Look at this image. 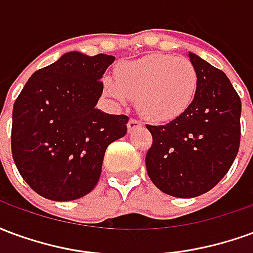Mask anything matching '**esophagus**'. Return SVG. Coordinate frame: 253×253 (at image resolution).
Here are the masks:
<instances>
[{"label": "esophagus", "instance_id": "1", "mask_svg": "<svg viewBox=\"0 0 253 253\" xmlns=\"http://www.w3.org/2000/svg\"><path fill=\"white\" fill-rule=\"evenodd\" d=\"M142 126V123L139 121H137V119H130L128 121V123H127V128H128V132H131L132 130H135V128H138V127Z\"/></svg>", "mask_w": 253, "mask_h": 253}]
</instances>
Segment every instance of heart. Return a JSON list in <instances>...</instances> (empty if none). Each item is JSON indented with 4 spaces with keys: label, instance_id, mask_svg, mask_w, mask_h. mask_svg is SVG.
<instances>
[{
    "label": "heart",
    "instance_id": "b5f03b06",
    "mask_svg": "<svg viewBox=\"0 0 253 253\" xmlns=\"http://www.w3.org/2000/svg\"><path fill=\"white\" fill-rule=\"evenodd\" d=\"M198 90V73L190 59L150 54L119 63L115 78L103 80V92L116 107L135 97L139 114L153 123H168L190 108Z\"/></svg>",
    "mask_w": 253,
    "mask_h": 253
}]
</instances>
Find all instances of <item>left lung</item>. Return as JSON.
<instances>
[{
  "mask_svg": "<svg viewBox=\"0 0 253 253\" xmlns=\"http://www.w3.org/2000/svg\"><path fill=\"white\" fill-rule=\"evenodd\" d=\"M198 90L190 108L164 126L146 125L153 143L146 170L168 195L194 198L210 191L228 173L241 137V100L226 74L195 54Z\"/></svg>",
  "mask_w": 253,
  "mask_h": 253,
  "instance_id": "left-lung-1",
  "label": "left lung"
}]
</instances>
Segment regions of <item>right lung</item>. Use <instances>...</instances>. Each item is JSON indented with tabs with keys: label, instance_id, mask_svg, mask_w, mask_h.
<instances>
[{
	"label": "right lung",
	"instance_id": "right-lung-1",
	"mask_svg": "<svg viewBox=\"0 0 253 253\" xmlns=\"http://www.w3.org/2000/svg\"><path fill=\"white\" fill-rule=\"evenodd\" d=\"M115 57L63 54L27 81L13 105L12 156L27 184L39 195L74 201L99 181L105 149L125 137L126 115L94 108L100 81Z\"/></svg>",
	"mask_w": 253,
	"mask_h": 253
}]
</instances>
